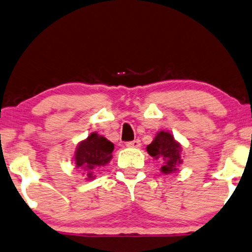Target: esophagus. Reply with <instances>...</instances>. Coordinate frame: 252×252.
Masks as SVG:
<instances>
[{
  "mask_svg": "<svg viewBox=\"0 0 252 252\" xmlns=\"http://www.w3.org/2000/svg\"><path fill=\"white\" fill-rule=\"evenodd\" d=\"M126 146L129 148H139L141 146V144H140V140H139V139H135V140L127 142Z\"/></svg>",
  "mask_w": 252,
  "mask_h": 252,
  "instance_id": "34e87169",
  "label": "esophagus"
}]
</instances>
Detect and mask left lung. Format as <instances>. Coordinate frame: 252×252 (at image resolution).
I'll return each instance as SVG.
<instances>
[{"mask_svg": "<svg viewBox=\"0 0 252 252\" xmlns=\"http://www.w3.org/2000/svg\"><path fill=\"white\" fill-rule=\"evenodd\" d=\"M181 146L175 141L174 136L168 132L160 131L158 133L152 144L147 146V152L154 159L161 160L163 166L161 172L169 174L178 169L179 164L182 163L181 160Z\"/></svg>", "mask_w": 252, "mask_h": 252, "instance_id": "8db88e82", "label": "left lung"}]
</instances>
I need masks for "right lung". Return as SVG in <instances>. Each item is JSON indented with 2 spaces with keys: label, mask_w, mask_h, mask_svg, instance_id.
<instances>
[{
  "label": "right lung",
  "mask_w": 252,
  "mask_h": 252,
  "mask_svg": "<svg viewBox=\"0 0 252 252\" xmlns=\"http://www.w3.org/2000/svg\"><path fill=\"white\" fill-rule=\"evenodd\" d=\"M114 145L106 138L91 133L88 139L83 140L78 145L74 154V163L77 168H82L86 172L88 180L94 179L93 169L98 167H104L112 159V152Z\"/></svg>",
  "instance_id": "add662e5"
}]
</instances>
